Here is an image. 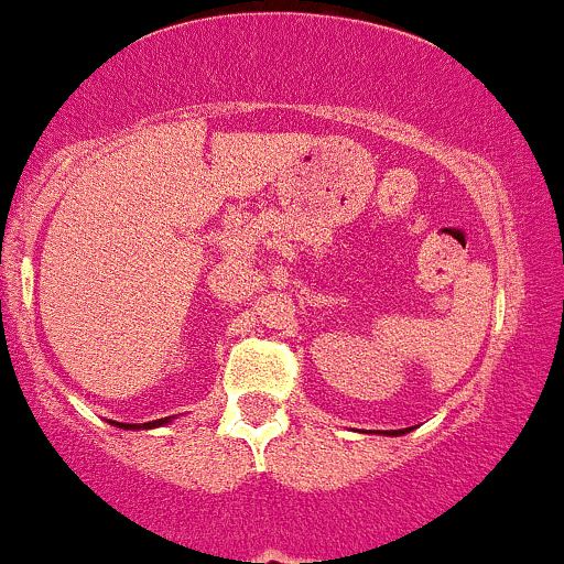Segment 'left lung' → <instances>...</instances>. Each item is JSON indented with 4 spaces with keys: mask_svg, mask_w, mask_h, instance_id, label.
Returning <instances> with one entry per match:
<instances>
[{
    "mask_svg": "<svg viewBox=\"0 0 564 564\" xmlns=\"http://www.w3.org/2000/svg\"><path fill=\"white\" fill-rule=\"evenodd\" d=\"M391 434H404V429H399V432H391Z\"/></svg>",
    "mask_w": 564,
    "mask_h": 564,
    "instance_id": "left-lung-1",
    "label": "left lung"
}]
</instances>
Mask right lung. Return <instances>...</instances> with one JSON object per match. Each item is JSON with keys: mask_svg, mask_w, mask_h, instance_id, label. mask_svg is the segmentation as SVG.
Here are the masks:
<instances>
[{"mask_svg": "<svg viewBox=\"0 0 564 564\" xmlns=\"http://www.w3.org/2000/svg\"><path fill=\"white\" fill-rule=\"evenodd\" d=\"M110 423L119 429H154V426H162V423H171V417H160V421H149V423H116V421Z\"/></svg>", "mask_w": 564, "mask_h": 564, "instance_id": "right-lung-1", "label": "right lung"}]
</instances>
